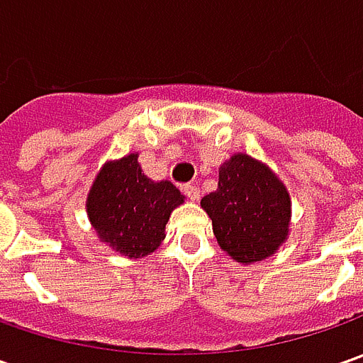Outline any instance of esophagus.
Wrapping results in <instances>:
<instances>
[{
  "label": "esophagus",
  "instance_id": "esophagus-1",
  "mask_svg": "<svg viewBox=\"0 0 363 363\" xmlns=\"http://www.w3.org/2000/svg\"><path fill=\"white\" fill-rule=\"evenodd\" d=\"M184 194L188 196L191 202H196V200L200 198V188L194 186V184H188V186H184Z\"/></svg>",
  "mask_w": 363,
  "mask_h": 363
}]
</instances>
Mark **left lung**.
<instances>
[{"label":"left lung","mask_w":363,"mask_h":363,"mask_svg":"<svg viewBox=\"0 0 363 363\" xmlns=\"http://www.w3.org/2000/svg\"><path fill=\"white\" fill-rule=\"evenodd\" d=\"M218 189L203 196L220 248L236 262L252 264L277 255L289 238L291 196L267 163L234 153L218 169Z\"/></svg>","instance_id":"obj_1"}]
</instances>
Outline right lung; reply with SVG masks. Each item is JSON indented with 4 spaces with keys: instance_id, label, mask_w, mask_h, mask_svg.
Wrapping results in <instances>:
<instances>
[{
    "instance_id": "1",
    "label": "right lung",
    "mask_w": 363,
    "mask_h": 363,
    "mask_svg": "<svg viewBox=\"0 0 363 363\" xmlns=\"http://www.w3.org/2000/svg\"><path fill=\"white\" fill-rule=\"evenodd\" d=\"M139 153L106 161L86 196V214L99 240L121 257L143 258L160 248L165 224L186 196L172 182H153Z\"/></svg>"
}]
</instances>
